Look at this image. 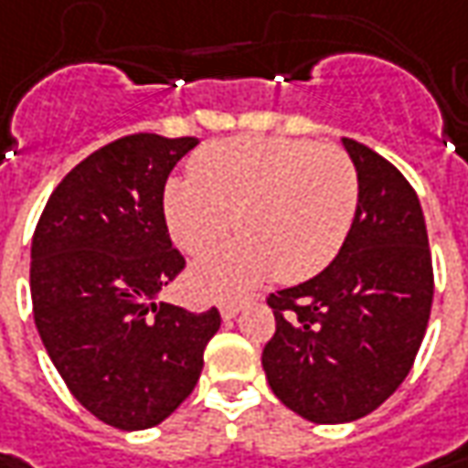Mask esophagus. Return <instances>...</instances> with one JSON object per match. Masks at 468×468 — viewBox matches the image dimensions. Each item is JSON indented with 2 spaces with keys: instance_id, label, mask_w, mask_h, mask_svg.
<instances>
[{
  "instance_id": "34e87169",
  "label": "esophagus",
  "mask_w": 468,
  "mask_h": 468,
  "mask_svg": "<svg viewBox=\"0 0 468 468\" xmlns=\"http://www.w3.org/2000/svg\"><path fill=\"white\" fill-rule=\"evenodd\" d=\"M238 311H240V303H238V300H225V303H219V314H222V318H225V321L235 318V315H238Z\"/></svg>"
}]
</instances>
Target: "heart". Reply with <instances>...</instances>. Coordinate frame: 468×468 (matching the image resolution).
<instances>
[{
    "label": "heart",
    "mask_w": 468,
    "mask_h": 468,
    "mask_svg": "<svg viewBox=\"0 0 468 468\" xmlns=\"http://www.w3.org/2000/svg\"><path fill=\"white\" fill-rule=\"evenodd\" d=\"M170 178L163 219L188 256L235 230L240 238L191 271L197 295H230L271 280L305 282L339 256L357 218L360 178L349 154L305 139L233 137L191 157Z\"/></svg>",
    "instance_id": "heart-1"
}]
</instances>
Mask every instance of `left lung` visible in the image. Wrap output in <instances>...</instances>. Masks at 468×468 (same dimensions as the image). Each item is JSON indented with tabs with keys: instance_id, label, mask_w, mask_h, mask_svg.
I'll use <instances>...</instances> for the list:
<instances>
[{
	"instance_id": "left-lung-1",
	"label": "left lung",
	"mask_w": 468,
	"mask_h": 468,
	"mask_svg": "<svg viewBox=\"0 0 468 468\" xmlns=\"http://www.w3.org/2000/svg\"><path fill=\"white\" fill-rule=\"evenodd\" d=\"M357 218L339 256L308 282L271 292L277 329L261 352L287 410L318 425L360 420L410 376L432 308L425 215L410 181L355 139Z\"/></svg>"
}]
</instances>
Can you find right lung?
Here are the masks:
<instances>
[{"instance_id": "add662e5", "label": "right lung", "mask_w": 468, "mask_h": 468, "mask_svg": "<svg viewBox=\"0 0 468 468\" xmlns=\"http://www.w3.org/2000/svg\"><path fill=\"white\" fill-rule=\"evenodd\" d=\"M197 137L129 134L74 165L33 233L30 298L43 346L101 422L147 430L184 404L219 311L157 303L184 271L163 219L170 170Z\"/></svg>"}]
</instances>
